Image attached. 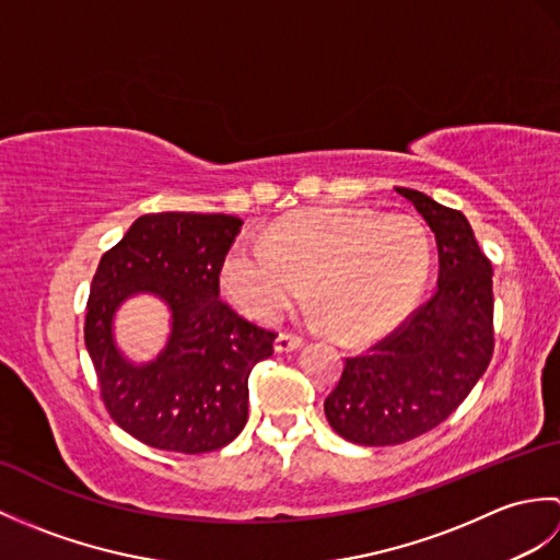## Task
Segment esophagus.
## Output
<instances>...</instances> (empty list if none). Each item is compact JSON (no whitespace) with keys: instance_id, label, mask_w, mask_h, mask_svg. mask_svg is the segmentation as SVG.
Masks as SVG:
<instances>
[{"instance_id":"34e87169","label":"esophagus","mask_w":560,"mask_h":560,"mask_svg":"<svg viewBox=\"0 0 560 560\" xmlns=\"http://www.w3.org/2000/svg\"><path fill=\"white\" fill-rule=\"evenodd\" d=\"M301 347H303V339L301 337H293V335H279L277 341H273V351H277V353L299 351Z\"/></svg>"}]
</instances>
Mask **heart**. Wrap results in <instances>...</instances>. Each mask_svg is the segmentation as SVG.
<instances>
[{
  "label": "heart",
  "instance_id": "obj_1",
  "mask_svg": "<svg viewBox=\"0 0 560 560\" xmlns=\"http://www.w3.org/2000/svg\"><path fill=\"white\" fill-rule=\"evenodd\" d=\"M431 243L404 213L313 209L273 223L267 241L237 237L221 265V291L237 311L271 323L305 293L339 339L395 327L423 291Z\"/></svg>",
  "mask_w": 560,
  "mask_h": 560
}]
</instances>
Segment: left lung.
I'll use <instances>...</instances> for the list:
<instances>
[{
    "label": "left lung",
    "instance_id": "obj_1",
    "mask_svg": "<svg viewBox=\"0 0 560 560\" xmlns=\"http://www.w3.org/2000/svg\"><path fill=\"white\" fill-rule=\"evenodd\" d=\"M435 235L438 287L387 339L347 359L325 416L355 445L385 447L443 423L489 368L493 269L462 211L395 187Z\"/></svg>",
    "mask_w": 560,
    "mask_h": 560
}]
</instances>
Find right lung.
I'll return each mask as SVG.
<instances>
[{
	"mask_svg": "<svg viewBox=\"0 0 560 560\" xmlns=\"http://www.w3.org/2000/svg\"><path fill=\"white\" fill-rule=\"evenodd\" d=\"M241 225L229 213H147L101 257L83 339L115 423L149 447L201 455L245 428L249 373L273 353L277 335L219 301ZM139 294L172 315L164 349L147 362L129 360L114 335L116 313Z\"/></svg>",
	"mask_w": 560,
	"mask_h": 560,
	"instance_id": "obj_1",
	"label": "right lung"
}]
</instances>
